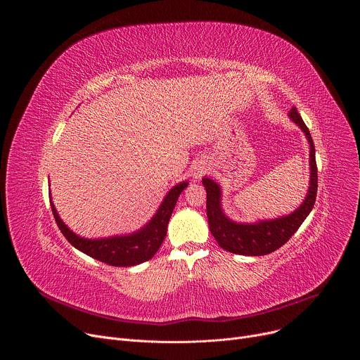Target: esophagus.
I'll list each match as a JSON object with an SVG mask.
<instances>
[{"instance_id": "obj_1", "label": "esophagus", "mask_w": 360, "mask_h": 360, "mask_svg": "<svg viewBox=\"0 0 360 360\" xmlns=\"http://www.w3.org/2000/svg\"><path fill=\"white\" fill-rule=\"evenodd\" d=\"M208 171V167H207V164L205 162H198L196 165H195V168H193V178L195 179H200V176Z\"/></svg>"}]
</instances>
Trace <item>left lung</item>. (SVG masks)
Instances as JSON below:
<instances>
[{
    "label": "left lung",
    "instance_id": "obj_1",
    "mask_svg": "<svg viewBox=\"0 0 360 360\" xmlns=\"http://www.w3.org/2000/svg\"><path fill=\"white\" fill-rule=\"evenodd\" d=\"M289 120L300 128L309 143V186H307L304 199L295 211L278 218L258 219L255 222L233 221L224 211L221 184L210 176L202 178V185L207 189V215L211 233L218 245L231 253L262 256L279 249L292 238L314 208L318 192L315 145L309 129L306 128L295 107H292L289 112Z\"/></svg>",
    "mask_w": 360,
    "mask_h": 360
}]
</instances>
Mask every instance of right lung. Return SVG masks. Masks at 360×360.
Segmentation results:
<instances>
[{
  "label": "right lung",
  "instance_id": "1",
  "mask_svg": "<svg viewBox=\"0 0 360 360\" xmlns=\"http://www.w3.org/2000/svg\"><path fill=\"white\" fill-rule=\"evenodd\" d=\"M188 184V181H182L174 185L164 196L152 218L142 228L124 235L105 238L81 236L70 229L68 225H65V222L61 219L56 205L53 203V198H51V208H53V214L60 231L75 249L111 266H135L149 261L161 248L167 236L168 222L174 212L176 200Z\"/></svg>",
  "mask_w": 360,
  "mask_h": 360
}]
</instances>
